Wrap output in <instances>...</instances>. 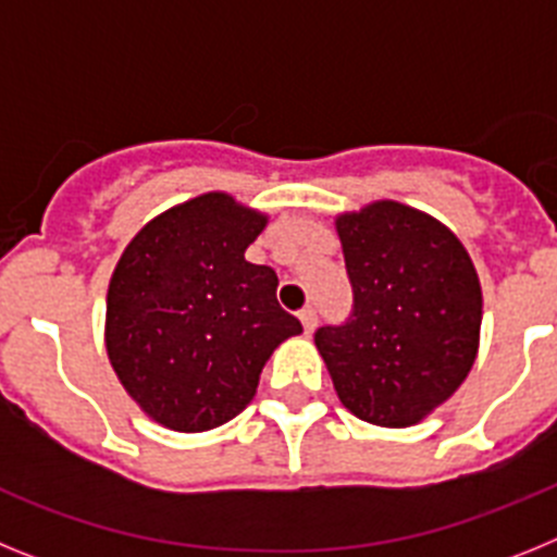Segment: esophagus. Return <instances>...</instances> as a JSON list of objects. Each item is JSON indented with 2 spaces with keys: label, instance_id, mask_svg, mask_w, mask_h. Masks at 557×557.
Masks as SVG:
<instances>
[{
  "label": "esophagus",
  "instance_id": "esophagus-1",
  "mask_svg": "<svg viewBox=\"0 0 557 557\" xmlns=\"http://www.w3.org/2000/svg\"><path fill=\"white\" fill-rule=\"evenodd\" d=\"M298 318H301V323H304V332L312 334L314 326H318V312H314L312 307H307V309H301V314H298Z\"/></svg>",
  "mask_w": 557,
  "mask_h": 557
}]
</instances>
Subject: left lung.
I'll return each instance as SVG.
<instances>
[{
    "mask_svg": "<svg viewBox=\"0 0 557 557\" xmlns=\"http://www.w3.org/2000/svg\"><path fill=\"white\" fill-rule=\"evenodd\" d=\"M354 289L346 323L321 326L339 401L376 426H412L469 376L480 346L482 289L446 225L396 200L337 218Z\"/></svg>",
    "mask_w": 557,
    "mask_h": 557,
    "instance_id": "obj_1",
    "label": "left lung"
}]
</instances>
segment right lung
I'll use <instances>...</instances> for the list:
<instances>
[{
  "label": "right lung",
  "instance_id": "obj_1",
  "mask_svg": "<svg viewBox=\"0 0 557 557\" xmlns=\"http://www.w3.org/2000/svg\"><path fill=\"white\" fill-rule=\"evenodd\" d=\"M264 225V214L209 191L152 218L116 262L108 359L166 430L206 432L239 416L270 354L304 332L275 301V270L245 259Z\"/></svg>",
  "mask_w": 557,
  "mask_h": 557
}]
</instances>
